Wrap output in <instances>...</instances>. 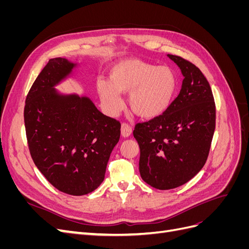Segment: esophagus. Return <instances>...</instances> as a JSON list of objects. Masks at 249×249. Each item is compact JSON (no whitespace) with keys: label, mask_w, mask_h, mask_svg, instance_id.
Segmentation results:
<instances>
[{"label":"esophagus","mask_w":249,"mask_h":249,"mask_svg":"<svg viewBox=\"0 0 249 249\" xmlns=\"http://www.w3.org/2000/svg\"><path fill=\"white\" fill-rule=\"evenodd\" d=\"M132 134V127L127 124H122V136L123 137H129Z\"/></svg>","instance_id":"1"}]
</instances>
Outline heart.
I'll list each match as a JSON object with an SVG mask.
<instances>
[{
    "instance_id": "obj_1",
    "label": "heart",
    "mask_w": 249,
    "mask_h": 249,
    "mask_svg": "<svg viewBox=\"0 0 249 249\" xmlns=\"http://www.w3.org/2000/svg\"><path fill=\"white\" fill-rule=\"evenodd\" d=\"M96 88L111 115H117L124 109L122 93H129L127 103L135 114L153 119L170 107L178 90V78L169 67L125 59L112 67L109 80L97 81Z\"/></svg>"
}]
</instances>
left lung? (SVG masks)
Segmentation results:
<instances>
[{
	"label": "left lung",
	"mask_w": 249,
	"mask_h": 249,
	"mask_svg": "<svg viewBox=\"0 0 249 249\" xmlns=\"http://www.w3.org/2000/svg\"><path fill=\"white\" fill-rule=\"evenodd\" d=\"M184 80L167 111L133 132L140 147L139 171L145 183L159 190L186 184L200 171L215 131L212 90L202 72L182 57L167 55Z\"/></svg>",
	"instance_id": "obj_1"
}]
</instances>
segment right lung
Masks as SVG:
<instances>
[{
  "instance_id": "1",
  "label": "right lung",
  "mask_w": 249,
  "mask_h": 249,
  "mask_svg": "<svg viewBox=\"0 0 249 249\" xmlns=\"http://www.w3.org/2000/svg\"><path fill=\"white\" fill-rule=\"evenodd\" d=\"M78 66L66 58L50 59L30 89L24 111L36 167L58 190L76 196L103 183L120 137L119 122L104 115L88 96L56 89Z\"/></svg>"
}]
</instances>
